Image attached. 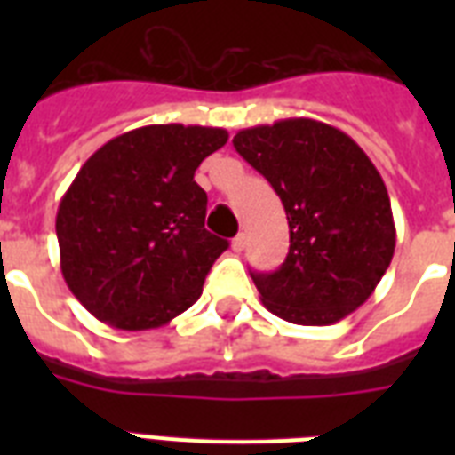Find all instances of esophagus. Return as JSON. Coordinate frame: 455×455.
Segmentation results:
<instances>
[{"label": "esophagus", "instance_id": "34e87169", "mask_svg": "<svg viewBox=\"0 0 455 455\" xmlns=\"http://www.w3.org/2000/svg\"><path fill=\"white\" fill-rule=\"evenodd\" d=\"M245 243H248V235L238 234L234 241H231V250H234V252H243V250H245Z\"/></svg>", "mask_w": 455, "mask_h": 455}]
</instances>
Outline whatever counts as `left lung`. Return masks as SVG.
Segmentation results:
<instances>
[{
    "mask_svg": "<svg viewBox=\"0 0 455 455\" xmlns=\"http://www.w3.org/2000/svg\"><path fill=\"white\" fill-rule=\"evenodd\" d=\"M283 203L291 250L274 274H250L264 307L298 325H331L373 295L396 245L387 188L345 132L311 117L234 137Z\"/></svg>",
    "mask_w": 455,
    "mask_h": 455,
    "instance_id": "obj_1",
    "label": "left lung"
}]
</instances>
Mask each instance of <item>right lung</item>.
Listing matches in <instances>:
<instances>
[{"label":"right lung","instance_id":"1","mask_svg":"<svg viewBox=\"0 0 455 455\" xmlns=\"http://www.w3.org/2000/svg\"><path fill=\"white\" fill-rule=\"evenodd\" d=\"M228 132L148 124L103 144L82 164L56 214L60 274L84 309L117 331L170 323L203 292L228 248L205 228L198 164Z\"/></svg>","mask_w":455,"mask_h":455}]
</instances>
